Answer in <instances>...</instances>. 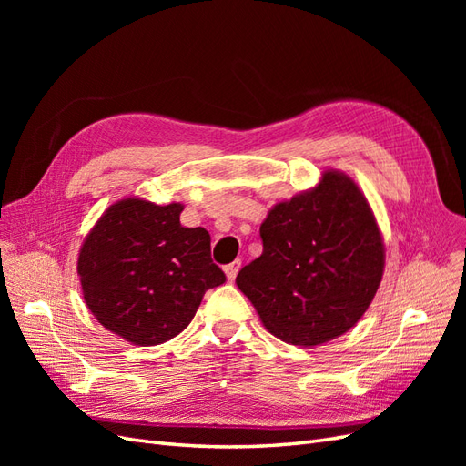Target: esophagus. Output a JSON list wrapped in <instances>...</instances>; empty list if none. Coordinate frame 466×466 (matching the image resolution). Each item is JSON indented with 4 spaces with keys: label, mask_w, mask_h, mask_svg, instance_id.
Wrapping results in <instances>:
<instances>
[{
    "label": "esophagus",
    "mask_w": 466,
    "mask_h": 466,
    "mask_svg": "<svg viewBox=\"0 0 466 466\" xmlns=\"http://www.w3.org/2000/svg\"><path fill=\"white\" fill-rule=\"evenodd\" d=\"M223 270H225V276H228V279H231V281H233V279L237 278V272L241 270V260H235V262L228 264V266L223 268Z\"/></svg>",
    "instance_id": "1"
}]
</instances>
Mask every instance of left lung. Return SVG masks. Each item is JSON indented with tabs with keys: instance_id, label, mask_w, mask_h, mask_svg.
I'll return each instance as SVG.
<instances>
[{
	"instance_id": "obj_1",
	"label": "left lung",
	"mask_w": 466,
	"mask_h": 466,
	"mask_svg": "<svg viewBox=\"0 0 466 466\" xmlns=\"http://www.w3.org/2000/svg\"><path fill=\"white\" fill-rule=\"evenodd\" d=\"M262 255L237 286L279 340L319 346L348 332L368 311L383 278L385 248L373 211L344 173L270 209Z\"/></svg>"
}]
</instances>
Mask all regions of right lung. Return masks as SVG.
<instances>
[{"mask_svg":"<svg viewBox=\"0 0 466 466\" xmlns=\"http://www.w3.org/2000/svg\"><path fill=\"white\" fill-rule=\"evenodd\" d=\"M182 204L126 198L96 221L77 260L83 298L105 329L137 346L185 330L204 293L225 274L211 260L209 233L182 228Z\"/></svg>","mask_w":466,"mask_h":466,"instance_id":"obj_1","label":"right lung"}]
</instances>
